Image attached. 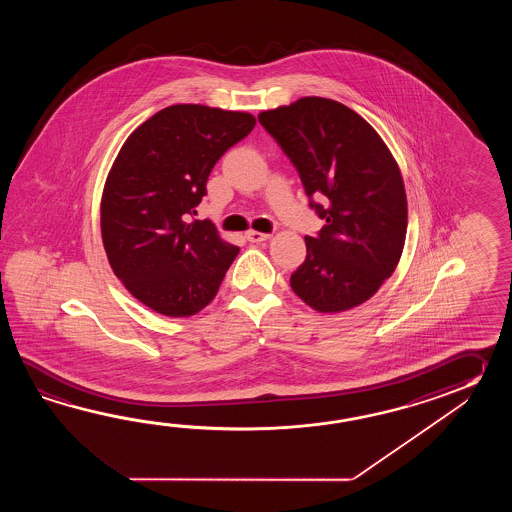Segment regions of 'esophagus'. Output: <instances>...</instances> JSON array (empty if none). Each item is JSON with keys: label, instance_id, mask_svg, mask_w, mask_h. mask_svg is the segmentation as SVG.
Returning <instances> with one entry per match:
<instances>
[{"label": "esophagus", "instance_id": "1", "mask_svg": "<svg viewBox=\"0 0 512 512\" xmlns=\"http://www.w3.org/2000/svg\"><path fill=\"white\" fill-rule=\"evenodd\" d=\"M245 236H247V240L251 241V243H261V241H267L271 238V234L258 232V230H249Z\"/></svg>", "mask_w": 512, "mask_h": 512}]
</instances>
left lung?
I'll list each match as a JSON object with an SVG mask.
<instances>
[{"label":"left lung","mask_w":512,"mask_h":512,"mask_svg":"<svg viewBox=\"0 0 512 512\" xmlns=\"http://www.w3.org/2000/svg\"><path fill=\"white\" fill-rule=\"evenodd\" d=\"M258 120L326 221L316 238L305 236L307 256L291 274L294 293L318 313L364 304L403 254L408 205L399 164L359 113L331 98H300L261 111Z\"/></svg>","instance_id":"1"}]
</instances>
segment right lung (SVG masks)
Wrapping results in <instances>:
<instances>
[{
  "label": "right lung",
  "instance_id": "right-lung-1",
  "mask_svg": "<svg viewBox=\"0 0 512 512\" xmlns=\"http://www.w3.org/2000/svg\"><path fill=\"white\" fill-rule=\"evenodd\" d=\"M254 124L245 111L175 104L122 144L102 192V243L115 276L155 313H199L238 256L214 223L192 216L214 164Z\"/></svg>",
  "mask_w": 512,
  "mask_h": 512
}]
</instances>
